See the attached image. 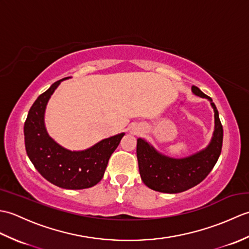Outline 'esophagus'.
Instances as JSON below:
<instances>
[{
    "mask_svg": "<svg viewBox=\"0 0 249 249\" xmlns=\"http://www.w3.org/2000/svg\"><path fill=\"white\" fill-rule=\"evenodd\" d=\"M131 133H134V134H136V133H137V130H136V129H133V131H131Z\"/></svg>",
    "mask_w": 249,
    "mask_h": 249,
    "instance_id": "34e87169",
    "label": "esophagus"
}]
</instances>
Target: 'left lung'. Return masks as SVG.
Listing matches in <instances>:
<instances>
[{
  "instance_id": "8db88e82",
  "label": "left lung",
  "mask_w": 249,
  "mask_h": 249,
  "mask_svg": "<svg viewBox=\"0 0 249 249\" xmlns=\"http://www.w3.org/2000/svg\"><path fill=\"white\" fill-rule=\"evenodd\" d=\"M192 92L210 102L214 110V131L208 146L184 158L163 155L142 138L137 139V158L142 182L156 192L178 194L201 183L212 171L223 146L224 130L213 100L197 87Z\"/></svg>"
}]
</instances>
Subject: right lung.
Returning <instances> with one entry per match:
<instances>
[{"instance_id":"1","label":"right lung","mask_w":249,"mask_h":249,"mask_svg":"<svg viewBox=\"0 0 249 249\" xmlns=\"http://www.w3.org/2000/svg\"><path fill=\"white\" fill-rule=\"evenodd\" d=\"M65 79L52 84L31 107L24 123L25 150L36 170L55 186L89 188L103 178L109 158L125 134L103 139L82 151L67 150L52 139L45 125L46 107L51 95Z\"/></svg>"}]
</instances>
